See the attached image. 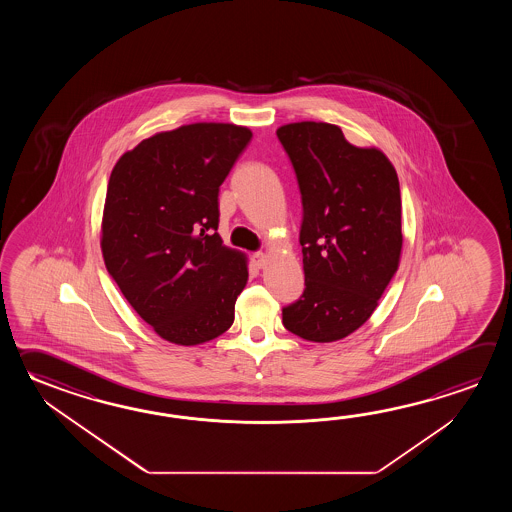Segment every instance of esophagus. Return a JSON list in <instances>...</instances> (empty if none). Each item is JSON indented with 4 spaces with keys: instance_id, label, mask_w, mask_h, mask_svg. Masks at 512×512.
I'll return each instance as SVG.
<instances>
[{
    "instance_id": "obj_1",
    "label": "esophagus",
    "mask_w": 512,
    "mask_h": 512,
    "mask_svg": "<svg viewBox=\"0 0 512 512\" xmlns=\"http://www.w3.org/2000/svg\"><path fill=\"white\" fill-rule=\"evenodd\" d=\"M252 261H254V265H256L258 269H263L265 263H267V254L261 251L254 252V254H252Z\"/></svg>"
}]
</instances>
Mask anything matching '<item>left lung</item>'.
<instances>
[{"label": "left lung", "instance_id": "1", "mask_svg": "<svg viewBox=\"0 0 512 512\" xmlns=\"http://www.w3.org/2000/svg\"><path fill=\"white\" fill-rule=\"evenodd\" d=\"M276 135L302 196L305 274L283 326L313 342L340 340L370 318L399 267V179L384 153L349 144L333 124L294 122Z\"/></svg>", "mask_w": 512, "mask_h": 512}]
</instances>
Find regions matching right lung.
<instances>
[{"instance_id": "right-lung-1", "label": "right lung", "mask_w": 512, "mask_h": 512, "mask_svg": "<svg viewBox=\"0 0 512 512\" xmlns=\"http://www.w3.org/2000/svg\"><path fill=\"white\" fill-rule=\"evenodd\" d=\"M249 128L199 122L124 153L109 177L102 254L124 298L159 337L196 346L225 333L247 263L219 238V186Z\"/></svg>"}]
</instances>
